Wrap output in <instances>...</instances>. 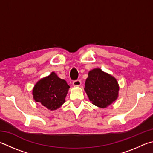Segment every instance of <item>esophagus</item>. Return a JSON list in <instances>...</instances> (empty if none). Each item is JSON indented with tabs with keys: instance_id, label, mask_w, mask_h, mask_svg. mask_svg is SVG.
Masks as SVG:
<instances>
[{
	"instance_id": "34e87169",
	"label": "esophagus",
	"mask_w": 153,
	"mask_h": 153,
	"mask_svg": "<svg viewBox=\"0 0 153 153\" xmlns=\"http://www.w3.org/2000/svg\"><path fill=\"white\" fill-rule=\"evenodd\" d=\"M81 84H82V82H81V81H80L79 79L74 80V81L73 82V84L75 86H79V85H81Z\"/></svg>"
}]
</instances>
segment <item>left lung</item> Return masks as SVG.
<instances>
[{
	"mask_svg": "<svg viewBox=\"0 0 153 153\" xmlns=\"http://www.w3.org/2000/svg\"><path fill=\"white\" fill-rule=\"evenodd\" d=\"M84 90L94 105L104 108L117 99L119 86L113 76L94 69L89 72Z\"/></svg>",
	"mask_w": 153,
	"mask_h": 153,
	"instance_id": "obj_1",
	"label": "left lung"
}]
</instances>
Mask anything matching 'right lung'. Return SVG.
Wrapping results in <instances>:
<instances>
[{"mask_svg":"<svg viewBox=\"0 0 153 153\" xmlns=\"http://www.w3.org/2000/svg\"><path fill=\"white\" fill-rule=\"evenodd\" d=\"M69 85L54 72L39 80L33 90V98L50 110L59 108L65 101Z\"/></svg>","mask_w":153,"mask_h":153,"instance_id":"1","label":"right lung"}]
</instances>
